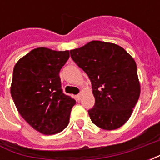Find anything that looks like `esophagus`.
<instances>
[{"instance_id": "34e87169", "label": "esophagus", "mask_w": 160, "mask_h": 160, "mask_svg": "<svg viewBox=\"0 0 160 160\" xmlns=\"http://www.w3.org/2000/svg\"><path fill=\"white\" fill-rule=\"evenodd\" d=\"M76 98H77V99H78V100H80V98H81V94H78V95H77L76 96Z\"/></svg>"}]
</instances>
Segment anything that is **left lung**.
<instances>
[{
    "label": "left lung",
    "mask_w": 160,
    "mask_h": 160,
    "mask_svg": "<svg viewBox=\"0 0 160 160\" xmlns=\"http://www.w3.org/2000/svg\"><path fill=\"white\" fill-rule=\"evenodd\" d=\"M71 57L89 77L95 104L91 120L105 130L126 123L137 103L141 85L134 58L112 42L91 41L70 50Z\"/></svg>",
    "instance_id": "left-lung-1"
}]
</instances>
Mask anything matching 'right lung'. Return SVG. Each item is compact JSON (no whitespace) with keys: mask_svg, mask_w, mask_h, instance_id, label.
<instances>
[{"mask_svg":"<svg viewBox=\"0 0 160 160\" xmlns=\"http://www.w3.org/2000/svg\"><path fill=\"white\" fill-rule=\"evenodd\" d=\"M68 58L69 50L40 47L21 57L13 68L11 95L16 108L26 122L42 134L62 132L76 103L61 88L60 70Z\"/></svg>","mask_w":160,"mask_h":160,"instance_id":"right-lung-1","label":"right lung"}]
</instances>
